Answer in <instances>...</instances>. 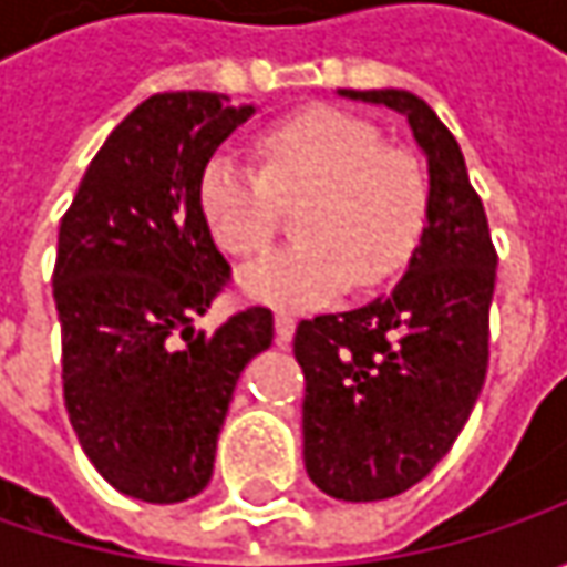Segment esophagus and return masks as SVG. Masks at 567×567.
Segmentation results:
<instances>
[{"label": "esophagus", "mask_w": 567, "mask_h": 567, "mask_svg": "<svg viewBox=\"0 0 567 567\" xmlns=\"http://www.w3.org/2000/svg\"><path fill=\"white\" fill-rule=\"evenodd\" d=\"M274 328H277V340L287 343V340H293L296 334V318L290 316V312H277V316H274Z\"/></svg>", "instance_id": "1"}]
</instances>
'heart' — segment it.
<instances>
[{
    "mask_svg": "<svg viewBox=\"0 0 567 567\" xmlns=\"http://www.w3.org/2000/svg\"><path fill=\"white\" fill-rule=\"evenodd\" d=\"M261 173L229 154L210 157L198 179V207L214 243L236 258L268 249L280 205L306 202L293 249L243 268L239 290L277 309H316L353 280L369 290L401 271L425 220L420 164L384 147L372 122L312 106L258 138Z\"/></svg>",
    "mask_w": 567,
    "mask_h": 567,
    "instance_id": "obj_1",
    "label": "heart"
}]
</instances>
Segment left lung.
Returning a JSON list of instances; mask_svg holds the SVG:
<instances>
[{"mask_svg": "<svg viewBox=\"0 0 567 567\" xmlns=\"http://www.w3.org/2000/svg\"><path fill=\"white\" fill-rule=\"evenodd\" d=\"M401 113L425 154V227L391 293L299 321L306 375L302 457L318 489L379 502L416 486L445 457L483 391L495 249L461 144L423 97L338 91Z\"/></svg>", "mask_w": 567, "mask_h": 567, "instance_id": "left-lung-1", "label": "left lung"}]
</instances>
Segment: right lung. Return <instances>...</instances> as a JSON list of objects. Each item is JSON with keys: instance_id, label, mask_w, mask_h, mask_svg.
<instances>
[{"instance_id": "1", "label": "right lung", "mask_w": 567, "mask_h": 567, "mask_svg": "<svg viewBox=\"0 0 567 567\" xmlns=\"http://www.w3.org/2000/svg\"><path fill=\"white\" fill-rule=\"evenodd\" d=\"M251 116L255 103L210 91L147 97L110 132L59 227L65 410L100 476L151 505L210 483L236 381L274 340L261 306L195 331L229 277L198 179Z\"/></svg>"}]
</instances>
